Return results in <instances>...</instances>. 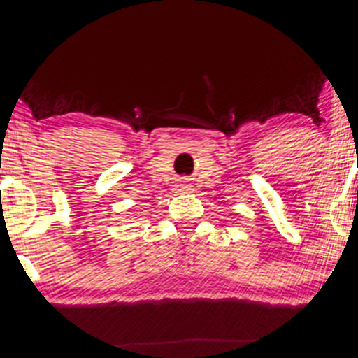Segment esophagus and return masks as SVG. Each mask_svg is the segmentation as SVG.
Returning <instances> with one entry per match:
<instances>
[{
    "mask_svg": "<svg viewBox=\"0 0 358 358\" xmlns=\"http://www.w3.org/2000/svg\"><path fill=\"white\" fill-rule=\"evenodd\" d=\"M178 190H185V192H189L190 190V183H187V182H182L178 185Z\"/></svg>",
    "mask_w": 358,
    "mask_h": 358,
    "instance_id": "34e87169",
    "label": "esophagus"
}]
</instances>
